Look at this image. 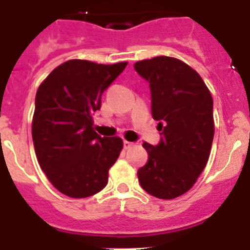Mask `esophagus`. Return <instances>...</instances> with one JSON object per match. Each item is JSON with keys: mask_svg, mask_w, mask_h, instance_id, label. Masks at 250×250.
Wrapping results in <instances>:
<instances>
[{"mask_svg": "<svg viewBox=\"0 0 250 250\" xmlns=\"http://www.w3.org/2000/svg\"><path fill=\"white\" fill-rule=\"evenodd\" d=\"M134 145V143H130L127 140H124V149H130Z\"/></svg>", "mask_w": 250, "mask_h": 250, "instance_id": "esophagus-1", "label": "esophagus"}]
</instances>
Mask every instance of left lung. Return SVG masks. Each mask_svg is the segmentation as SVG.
Returning <instances> with one entry per match:
<instances>
[{
  "label": "left lung",
  "instance_id": "left-lung-1",
  "mask_svg": "<svg viewBox=\"0 0 250 250\" xmlns=\"http://www.w3.org/2000/svg\"><path fill=\"white\" fill-rule=\"evenodd\" d=\"M136 72L149 83L151 115L160 143H144L147 163L138 170L141 188L159 199L187 193L202 174L214 138L213 98L199 74L174 57L138 61Z\"/></svg>",
  "mask_w": 250,
  "mask_h": 250
}]
</instances>
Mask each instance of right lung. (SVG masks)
I'll list each match as a JSON object with an SVG mask.
<instances>
[{
  "label": "right lung",
  "mask_w": 250,
  "mask_h": 250,
  "mask_svg": "<svg viewBox=\"0 0 250 250\" xmlns=\"http://www.w3.org/2000/svg\"><path fill=\"white\" fill-rule=\"evenodd\" d=\"M127 62L114 65L68 60L57 66L36 92L32 140L51 184L70 198H87L107 184L123 140L94 131L92 114L101 95Z\"/></svg>",
  "instance_id": "add662e5"
}]
</instances>
